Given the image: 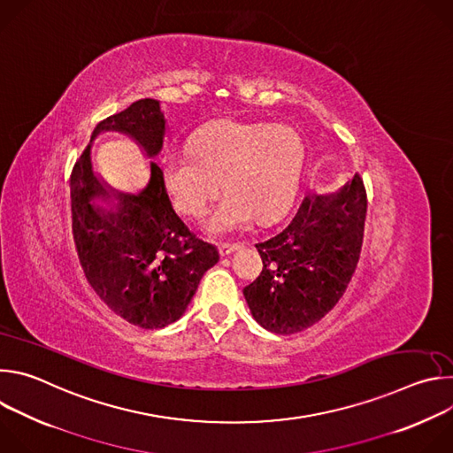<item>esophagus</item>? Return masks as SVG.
<instances>
[{
    "label": "esophagus",
    "mask_w": 453,
    "mask_h": 453,
    "mask_svg": "<svg viewBox=\"0 0 453 453\" xmlns=\"http://www.w3.org/2000/svg\"><path fill=\"white\" fill-rule=\"evenodd\" d=\"M236 250H238L236 245H227V243L219 245V252H220L222 257H226V256H229V254H233V252H236Z\"/></svg>",
    "instance_id": "1"
}]
</instances>
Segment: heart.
Instances as JSON below:
<instances>
[{"instance_id":"1","label":"heart","mask_w":453,"mask_h":453,"mask_svg":"<svg viewBox=\"0 0 453 453\" xmlns=\"http://www.w3.org/2000/svg\"><path fill=\"white\" fill-rule=\"evenodd\" d=\"M304 147L285 125L222 121L191 140L188 150L170 149L161 177L175 206L201 217L226 188L203 227L210 234L247 229L257 217L267 224L281 217L299 186Z\"/></svg>"}]
</instances>
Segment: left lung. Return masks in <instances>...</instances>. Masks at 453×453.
Listing matches in <instances>:
<instances>
[{"label": "left lung", "instance_id": "obj_1", "mask_svg": "<svg viewBox=\"0 0 453 453\" xmlns=\"http://www.w3.org/2000/svg\"><path fill=\"white\" fill-rule=\"evenodd\" d=\"M367 196L358 173L334 193L306 191L290 224L256 243L264 271L243 288L257 325L303 332L344 296L362 250Z\"/></svg>", "mask_w": 453, "mask_h": 453}]
</instances>
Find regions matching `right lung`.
I'll return each instance as SVG.
<instances>
[{
    "label": "right lung",
    "mask_w": 453,
    "mask_h": 453,
    "mask_svg": "<svg viewBox=\"0 0 453 453\" xmlns=\"http://www.w3.org/2000/svg\"><path fill=\"white\" fill-rule=\"evenodd\" d=\"M102 133L128 136L154 159L166 136L161 104L142 98L102 119L72 170L70 188L73 240L95 294L134 326L165 328L186 311L219 250L177 217L154 161L138 193L111 188L93 170L91 150Z\"/></svg>",
    "instance_id": "1"
}]
</instances>
